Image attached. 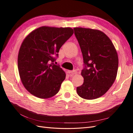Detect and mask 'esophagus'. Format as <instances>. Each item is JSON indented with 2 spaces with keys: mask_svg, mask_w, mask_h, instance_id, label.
Here are the masks:
<instances>
[{
  "mask_svg": "<svg viewBox=\"0 0 133 133\" xmlns=\"http://www.w3.org/2000/svg\"><path fill=\"white\" fill-rule=\"evenodd\" d=\"M68 72V73H69V74H70V75H73L76 74V73H77V72H76V71L75 70H73V71L69 70Z\"/></svg>",
  "mask_w": 133,
  "mask_h": 133,
  "instance_id": "obj_1",
  "label": "esophagus"
}]
</instances>
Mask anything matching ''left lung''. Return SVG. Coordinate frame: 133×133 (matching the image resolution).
<instances>
[{"mask_svg":"<svg viewBox=\"0 0 133 133\" xmlns=\"http://www.w3.org/2000/svg\"><path fill=\"white\" fill-rule=\"evenodd\" d=\"M85 67L81 75L84 83L76 88L80 97L88 100L106 93L114 83L118 69V56L111 40L102 31L74 28Z\"/></svg>","mask_w":133,"mask_h":133,"instance_id":"8db88e82","label":"left lung"}]
</instances>
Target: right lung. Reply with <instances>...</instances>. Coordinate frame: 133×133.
I'll return each instance as SVG.
<instances>
[{"instance_id":"obj_1","label":"right lung","mask_w":133,"mask_h":133,"mask_svg":"<svg viewBox=\"0 0 133 133\" xmlns=\"http://www.w3.org/2000/svg\"><path fill=\"white\" fill-rule=\"evenodd\" d=\"M71 28L41 26L24 40L18 57L20 78L30 94L42 99L57 94L65 72L54 64L60 48L73 34Z\"/></svg>"}]
</instances>
